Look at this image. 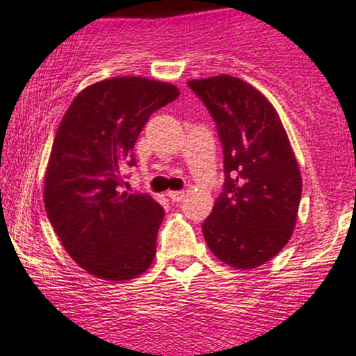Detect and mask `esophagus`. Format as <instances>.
<instances>
[{"instance_id":"34e87169","label":"esophagus","mask_w":356,"mask_h":356,"mask_svg":"<svg viewBox=\"0 0 356 356\" xmlns=\"http://www.w3.org/2000/svg\"><path fill=\"white\" fill-rule=\"evenodd\" d=\"M168 196H170V200H171V202H175V203H179V202H183V200L186 198L185 191H168Z\"/></svg>"}]
</instances>
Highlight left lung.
<instances>
[{
    "label": "left lung",
    "mask_w": 356,
    "mask_h": 356,
    "mask_svg": "<svg viewBox=\"0 0 356 356\" xmlns=\"http://www.w3.org/2000/svg\"><path fill=\"white\" fill-rule=\"evenodd\" d=\"M223 146L225 185L203 236L218 260L253 270L277 257L298 216L302 175L277 110L252 85L229 74L191 79Z\"/></svg>",
    "instance_id": "obj_1"
}]
</instances>
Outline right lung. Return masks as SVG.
Here are the masks:
<instances>
[{
    "label": "right lung",
    "mask_w": 356,
    "mask_h": 356,
    "mask_svg": "<svg viewBox=\"0 0 356 356\" xmlns=\"http://www.w3.org/2000/svg\"><path fill=\"white\" fill-rule=\"evenodd\" d=\"M170 83L110 78L85 88L63 116L44 177V208L61 245L102 280L136 278L156 254L165 210L149 195L127 193L123 171L154 111L177 99Z\"/></svg>",
    "instance_id": "1"
}]
</instances>
